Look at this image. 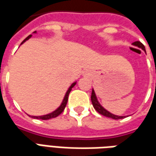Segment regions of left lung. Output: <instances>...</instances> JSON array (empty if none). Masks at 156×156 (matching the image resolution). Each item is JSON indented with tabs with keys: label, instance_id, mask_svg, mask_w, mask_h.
Wrapping results in <instances>:
<instances>
[{
	"label": "left lung",
	"instance_id": "obj_1",
	"mask_svg": "<svg viewBox=\"0 0 156 156\" xmlns=\"http://www.w3.org/2000/svg\"><path fill=\"white\" fill-rule=\"evenodd\" d=\"M133 45L135 46H137V47L141 48L142 50H144V51H145V47H144V45L141 43V42H139V41H136V42H133ZM91 101H92V104H93L94 108L95 109V111L98 112L101 115H103V116H106V117H110V118H112V119H122V118H124L125 116H116V115H114V114H112L111 112H109L107 110H105V109L101 105L100 103H99V101L97 100V97L96 94L94 93V89H92V94H91Z\"/></svg>",
	"mask_w": 156,
	"mask_h": 156
}]
</instances>
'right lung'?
Returning <instances> with one entry per match:
<instances>
[{"label":"right lung","instance_id":"add662e5","mask_svg":"<svg viewBox=\"0 0 156 156\" xmlns=\"http://www.w3.org/2000/svg\"><path fill=\"white\" fill-rule=\"evenodd\" d=\"M34 34H36V31H34ZM32 37V34H30V35H29V36L27 37L26 39H25L23 42L21 43L22 44H23L26 40H28L29 39H30ZM77 83V82H74V83H73L72 84H71V86L68 88V89H67V93H66V94H65V96H64V98H63V101L62 102V104H61V105H60L58 108L56 109V110H55L54 112H51V113H49V114H46V115H43V116H31V117H33V118H35V119H41V120H49V119H51V118H55V117H56V116H58L62 113V112L64 111V109H65V107H66V105H67V100H68V95H69V94H70L71 90H72V89L75 86V84Z\"/></svg>","mask_w":156,"mask_h":156}]
</instances>
